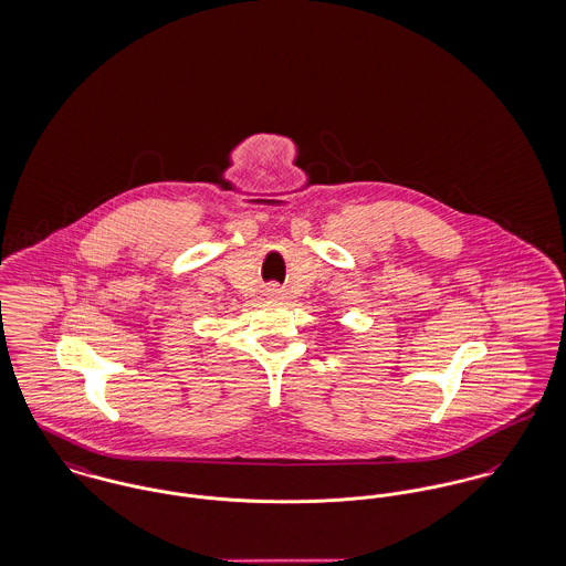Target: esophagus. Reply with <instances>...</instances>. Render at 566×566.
<instances>
[{
    "mask_svg": "<svg viewBox=\"0 0 566 566\" xmlns=\"http://www.w3.org/2000/svg\"><path fill=\"white\" fill-rule=\"evenodd\" d=\"M266 297L280 300V297H282V289H280L277 284H269V286H266Z\"/></svg>",
    "mask_w": 566,
    "mask_h": 566,
    "instance_id": "1",
    "label": "esophagus"
}]
</instances>
